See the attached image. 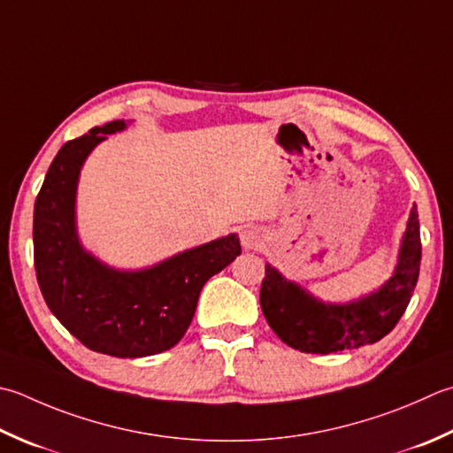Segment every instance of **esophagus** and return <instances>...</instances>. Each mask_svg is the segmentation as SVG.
Returning <instances> with one entry per match:
<instances>
[{
    "mask_svg": "<svg viewBox=\"0 0 453 453\" xmlns=\"http://www.w3.org/2000/svg\"><path fill=\"white\" fill-rule=\"evenodd\" d=\"M242 245L245 250H257V247H261V232L257 227L250 226L242 229Z\"/></svg>",
    "mask_w": 453,
    "mask_h": 453,
    "instance_id": "34e87169",
    "label": "esophagus"
}]
</instances>
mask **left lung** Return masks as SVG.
I'll use <instances>...</instances> for the list:
<instances>
[{"instance_id": "obj_1", "label": "left lung", "mask_w": 453, "mask_h": 453, "mask_svg": "<svg viewBox=\"0 0 453 453\" xmlns=\"http://www.w3.org/2000/svg\"><path fill=\"white\" fill-rule=\"evenodd\" d=\"M422 259L418 211L412 206L393 277L379 290L348 304L322 303L265 265L261 308L269 326L292 349L335 353L375 343L393 330L409 306Z\"/></svg>"}]
</instances>
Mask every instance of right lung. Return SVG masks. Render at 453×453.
<instances>
[{
    "instance_id": "add662e5",
    "label": "right lung",
    "mask_w": 453,
    "mask_h": 453,
    "mask_svg": "<svg viewBox=\"0 0 453 453\" xmlns=\"http://www.w3.org/2000/svg\"><path fill=\"white\" fill-rule=\"evenodd\" d=\"M123 119L68 141L50 163L35 202V271L58 322L88 349L147 357L174 348L196 312L202 287L242 253L229 234L141 271H118L88 253L76 232V188L86 157Z\"/></svg>"
}]
</instances>
